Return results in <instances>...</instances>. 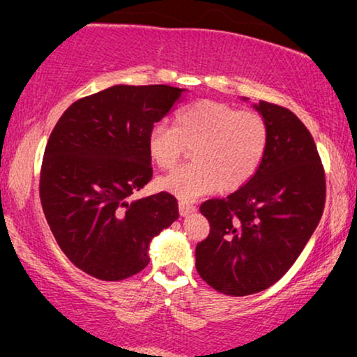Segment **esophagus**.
I'll list each match as a JSON object with an SVG mask.
<instances>
[{"instance_id": "esophagus-1", "label": "esophagus", "mask_w": 357, "mask_h": 357, "mask_svg": "<svg viewBox=\"0 0 357 357\" xmlns=\"http://www.w3.org/2000/svg\"><path fill=\"white\" fill-rule=\"evenodd\" d=\"M195 209H197V208H195L193 204H190L187 202H178V213H180V216H188V214H192Z\"/></svg>"}]
</instances>
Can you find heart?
<instances>
[{
	"mask_svg": "<svg viewBox=\"0 0 357 357\" xmlns=\"http://www.w3.org/2000/svg\"><path fill=\"white\" fill-rule=\"evenodd\" d=\"M268 139L270 130L260 112L202 99L178 112L175 128L162 121L151 126L148 153L159 169L169 170L193 148V164L160 177L158 187L180 199H195L245 185L265 158Z\"/></svg>",
	"mask_w": 357,
	"mask_h": 357,
	"instance_id": "heart-1",
	"label": "heart"
}]
</instances>
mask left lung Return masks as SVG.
Listing matches in <instances>:
<instances>
[{"mask_svg":"<svg viewBox=\"0 0 357 357\" xmlns=\"http://www.w3.org/2000/svg\"><path fill=\"white\" fill-rule=\"evenodd\" d=\"M270 139L248 182L199 211L209 222L197 245L198 275L226 296H248L281 280L297 260L325 208V169L315 141L291 110L260 102Z\"/></svg>","mask_w":357,"mask_h":357,"instance_id":"8db88e82","label":"left lung"}]
</instances>
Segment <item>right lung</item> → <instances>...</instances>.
Segmentation results:
<instances>
[{"instance_id":"right-lung-1","label":"right lung","mask_w":357,"mask_h":357,"mask_svg":"<svg viewBox=\"0 0 357 357\" xmlns=\"http://www.w3.org/2000/svg\"><path fill=\"white\" fill-rule=\"evenodd\" d=\"M183 89L114 86L65 110L47 141L40 203L53 237L73 265L102 281L148 266L151 238L178 218L172 195L130 202L153 178L148 135Z\"/></svg>"}]
</instances>
